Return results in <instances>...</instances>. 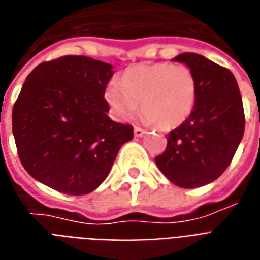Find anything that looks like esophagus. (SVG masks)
<instances>
[{
    "label": "esophagus",
    "instance_id": "esophagus-1",
    "mask_svg": "<svg viewBox=\"0 0 260 260\" xmlns=\"http://www.w3.org/2000/svg\"><path fill=\"white\" fill-rule=\"evenodd\" d=\"M145 130H143V128L141 127H134V137H143L144 134H145Z\"/></svg>",
    "mask_w": 260,
    "mask_h": 260
}]
</instances>
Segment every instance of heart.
<instances>
[{"mask_svg":"<svg viewBox=\"0 0 260 260\" xmlns=\"http://www.w3.org/2000/svg\"><path fill=\"white\" fill-rule=\"evenodd\" d=\"M105 100L119 120H128L140 104L147 120L164 130L179 127L195 107L197 81L185 65L153 63L133 66L120 84L109 83Z\"/></svg>","mask_w":260,"mask_h":260,"instance_id":"b5f03b06","label":"heart"}]
</instances>
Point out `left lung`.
Wrapping results in <instances>:
<instances>
[{
    "label": "left lung",
    "instance_id": "left-lung-1",
    "mask_svg": "<svg viewBox=\"0 0 260 260\" xmlns=\"http://www.w3.org/2000/svg\"><path fill=\"white\" fill-rule=\"evenodd\" d=\"M172 60L191 69L197 101L188 119L169 133L166 151L155 162L173 184L197 188L220 177L241 143V94L230 70L202 55L184 52Z\"/></svg>",
    "mask_w": 260,
    "mask_h": 260
}]
</instances>
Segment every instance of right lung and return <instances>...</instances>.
I'll list each match as a JSON object with an SVG mask.
<instances>
[{
  "mask_svg": "<svg viewBox=\"0 0 260 260\" xmlns=\"http://www.w3.org/2000/svg\"><path fill=\"white\" fill-rule=\"evenodd\" d=\"M113 66L83 55L43 62L23 83L12 132L26 172L68 195L90 194L111 172L130 124L113 122L104 98Z\"/></svg>",
  "mask_w": 260,
  "mask_h": 260,
  "instance_id": "obj_1",
  "label": "right lung"
}]
</instances>
